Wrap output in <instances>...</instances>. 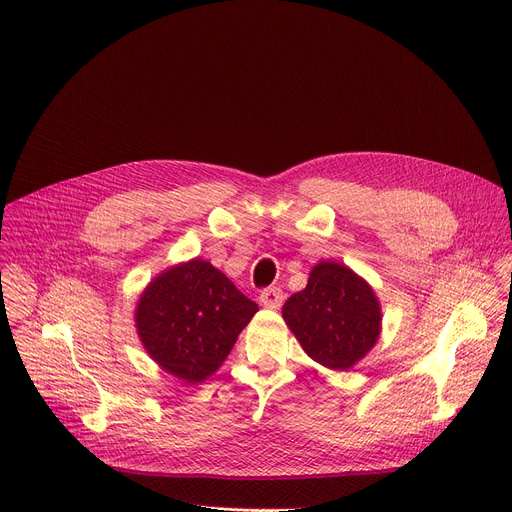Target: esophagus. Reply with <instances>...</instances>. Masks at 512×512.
<instances>
[{
  "mask_svg": "<svg viewBox=\"0 0 512 512\" xmlns=\"http://www.w3.org/2000/svg\"><path fill=\"white\" fill-rule=\"evenodd\" d=\"M283 291L279 289V287H265L261 294H259V302H261V306H265V308H271V310H275V308H279L281 304H283Z\"/></svg>",
  "mask_w": 512,
  "mask_h": 512,
  "instance_id": "obj_1",
  "label": "esophagus"
}]
</instances>
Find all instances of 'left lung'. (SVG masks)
<instances>
[{
	"label": "left lung",
	"instance_id": "left-lung-1",
	"mask_svg": "<svg viewBox=\"0 0 512 512\" xmlns=\"http://www.w3.org/2000/svg\"><path fill=\"white\" fill-rule=\"evenodd\" d=\"M283 320L316 362L346 371L379 338L381 310L375 291L338 263H318L308 285L283 306Z\"/></svg>",
	"mask_w": 512,
	"mask_h": 512
}]
</instances>
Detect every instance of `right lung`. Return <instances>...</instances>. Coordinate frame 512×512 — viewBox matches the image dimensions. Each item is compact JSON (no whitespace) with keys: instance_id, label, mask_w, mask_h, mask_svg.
<instances>
[{"instance_id":"1","label":"right lung","mask_w":512,"mask_h":512,"mask_svg":"<svg viewBox=\"0 0 512 512\" xmlns=\"http://www.w3.org/2000/svg\"><path fill=\"white\" fill-rule=\"evenodd\" d=\"M257 304L208 261L192 259L162 273L137 304V334L162 369L200 383L229 356Z\"/></svg>"}]
</instances>
